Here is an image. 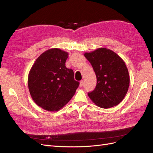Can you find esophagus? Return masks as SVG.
<instances>
[{"label":"esophagus","mask_w":153,"mask_h":153,"mask_svg":"<svg viewBox=\"0 0 153 153\" xmlns=\"http://www.w3.org/2000/svg\"><path fill=\"white\" fill-rule=\"evenodd\" d=\"M84 82L83 81V80H81L80 81V87H82L83 85H84Z\"/></svg>","instance_id":"1"}]
</instances>
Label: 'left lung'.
<instances>
[{
    "label": "left lung",
    "instance_id": "obj_1",
    "mask_svg": "<svg viewBox=\"0 0 153 153\" xmlns=\"http://www.w3.org/2000/svg\"><path fill=\"white\" fill-rule=\"evenodd\" d=\"M84 56L93 68L97 84L88 93L92 102L103 108L119 105L126 96L129 85L128 68L123 60L112 50L100 48Z\"/></svg>",
    "mask_w": 153,
    "mask_h": 153
}]
</instances>
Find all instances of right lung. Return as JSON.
I'll use <instances>...</instances> for the list:
<instances>
[{
    "instance_id": "1",
    "label": "right lung",
    "mask_w": 153,
    "mask_h": 153,
    "mask_svg": "<svg viewBox=\"0 0 153 153\" xmlns=\"http://www.w3.org/2000/svg\"><path fill=\"white\" fill-rule=\"evenodd\" d=\"M68 53L57 48L41 54L28 76V87L34 102L47 111H58L75 94L79 82L66 67Z\"/></svg>"
}]
</instances>
